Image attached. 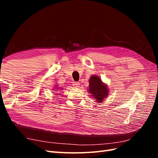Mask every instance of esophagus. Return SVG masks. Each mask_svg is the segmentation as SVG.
I'll return each mask as SVG.
<instances>
[{
    "mask_svg": "<svg viewBox=\"0 0 158 158\" xmlns=\"http://www.w3.org/2000/svg\"><path fill=\"white\" fill-rule=\"evenodd\" d=\"M73 85L76 88H78L80 86V83L79 82H74Z\"/></svg>",
    "mask_w": 158,
    "mask_h": 158,
    "instance_id": "esophagus-1",
    "label": "esophagus"
}]
</instances>
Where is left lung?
<instances>
[{"label":"left lung","mask_w":158,"mask_h":158,"mask_svg":"<svg viewBox=\"0 0 158 158\" xmlns=\"http://www.w3.org/2000/svg\"><path fill=\"white\" fill-rule=\"evenodd\" d=\"M89 92L96 99L97 102H102L107 96L108 90L107 86L102 83V80L98 76H94L89 80Z\"/></svg>","instance_id":"1"}]
</instances>
